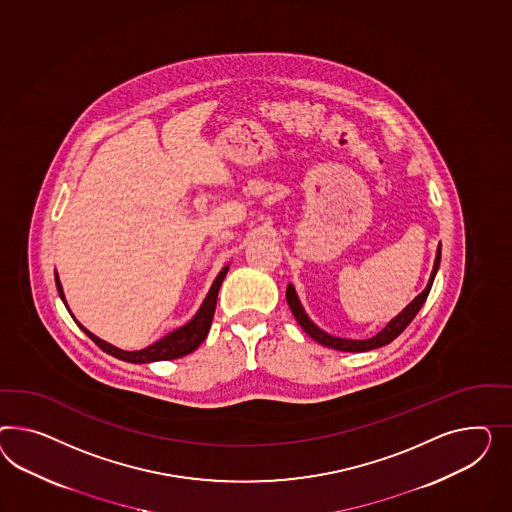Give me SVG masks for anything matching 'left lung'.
<instances>
[{
	"mask_svg": "<svg viewBox=\"0 0 512 512\" xmlns=\"http://www.w3.org/2000/svg\"><path fill=\"white\" fill-rule=\"evenodd\" d=\"M440 259H442V248L438 246L436 261H434V268H432V274H430L427 289L421 292V294L415 298L414 302L408 305L402 313H399V317L393 318L382 332L376 333L371 339L354 341V339H341V337H333V335L322 332V330H320L318 326H315V324L309 320V317L305 315L304 307L300 304V300H298V296H296V291H294L292 285L287 287V304L291 307L292 315L298 320V324L302 326V330H304L311 339H315L317 343H320V345L330 346V348L343 350V352H365V350H373V348H378V346L389 345V343H391L395 337H399V335L408 328V324L414 320L415 315H417L419 309H421V305L425 304V300H427V296H429L432 281H434V276H436L438 266H440Z\"/></svg>",
	"mask_w": 512,
	"mask_h": 512,
	"instance_id": "obj_1",
	"label": "left lung"
}]
</instances>
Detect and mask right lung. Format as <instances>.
<instances>
[{"mask_svg":"<svg viewBox=\"0 0 512 512\" xmlns=\"http://www.w3.org/2000/svg\"><path fill=\"white\" fill-rule=\"evenodd\" d=\"M227 270H229V266H225L220 274H218L216 281L212 283V287H210V291H208L205 302L201 305V309L197 311V315H195L188 324H184L179 330L169 333L166 337H162L160 341H156L154 345L147 346V348H143V350H136V352L119 350V348H115V346L108 345L106 341H100L93 333L87 332L80 322H78V326L91 337V341H93L95 345L100 346L104 352H108L110 356L117 358V360L130 361V363L177 360V358H182V356L194 352L195 348L205 341L208 330H210V324H212V318H214V311H216L218 292H220L223 279L227 276ZM56 285L61 300L65 302V294H63V289H61V283H59L57 274ZM67 309H69V307H67Z\"/></svg>","mask_w":512,"mask_h":512,"instance_id":"right-lung-1","label":"right lung"}]
</instances>
